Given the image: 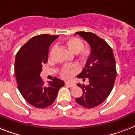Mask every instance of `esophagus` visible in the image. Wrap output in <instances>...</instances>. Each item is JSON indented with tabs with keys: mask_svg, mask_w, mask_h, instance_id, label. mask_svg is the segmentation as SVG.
<instances>
[{
	"mask_svg": "<svg viewBox=\"0 0 135 135\" xmlns=\"http://www.w3.org/2000/svg\"><path fill=\"white\" fill-rule=\"evenodd\" d=\"M65 85L70 86V87H74L75 86V84H74V83L70 82V81H65Z\"/></svg>",
	"mask_w": 135,
	"mask_h": 135,
	"instance_id": "34e87169",
	"label": "esophagus"
}]
</instances>
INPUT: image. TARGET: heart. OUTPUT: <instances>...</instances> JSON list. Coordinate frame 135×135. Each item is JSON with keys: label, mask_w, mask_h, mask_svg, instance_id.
<instances>
[{"label": "heart", "mask_w": 135, "mask_h": 135, "mask_svg": "<svg viewBox=\"0 0 135 135\" xmlns=\"http://www.w3.org/2000/svg\"><path fill=\"white\" fill-rule=\"evenodd\" d=\"M65 44L70 51L78 55L80 59L85 61L88 59L90 55V49L88 47H83V42L78 37H70L65 40ZM56 49V46H54L51 50L50 55L54 53ZM80 70L79 65L76 63L70 65H65L60 70V74L65 79L70 78L73 74L78 73Z\"/></svg>", "instance_id": "1"}]
</instances>
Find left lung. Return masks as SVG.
<instances>
[{"label": "left lung", "mask_w": 135, "mask_h": 135, "mask_svg": "<svg viewBox=\"0 0 135 135\" xmlns=\"http://www.w3.org/2000/svg\"><path fill=\"white\" fill-rule=\"evenodd\" d=\"M89 44L90 55L78 78L88 79V85L76 84L83 95L75 99L76 103L85 108H93L106 100L112 92L116 77V61L110 46L95 34L76 32Z\"/></svg>", "instance_id": "obj_1"}]
</instances>
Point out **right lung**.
<instances>
[{
    "instance_id": "right-lung-1",
    "label": "right lung",
    "mask_w": 135,
    "mask_h": 135,
    "mask_svg": "<svg viewBox=\"0 0 135 135\" xmlns=\"http://www.w3.org/2000/svg\"><path fill=\"white\" fill-rule=\"evenodd\" d=\"M58 35H37L27 42L17 52L15 71L19 92L27 102L43 109L52 104L63 81L54 77L45 84L40 77L42 65L48 61L49 46Z\"/></svg>"
}]
</instances>
